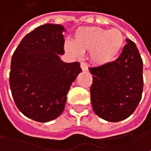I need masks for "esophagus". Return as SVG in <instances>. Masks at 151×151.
Masks as SVG:
<instances>
[{
  "mask_svg": "<svg viewBox=\"0 0 151 151\" xmlns=\"http://www.w3.org/2000/svg\"><path fill=\"white\" fill-rule=\"evenodd\" d=\"M80 67H81V68H82V70H83V71H87V70H88V65H87V63H86V62L82 61V62L80 63Z\"/></svg>",
  "mask_w": 151,
  "mask_h": 151,
  "instance_id": "esophagus-1",
  "label": "esophagus"
}]
</instances>
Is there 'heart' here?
<instances>
[{
  "label": "heart",
  "mask_w": 151,
  "mask_h": 151,
  "mask_svg": "<svg viewBox=\"0 0 151 151\" xmlns=\"http://www.w3.org/2000/svg\"><path fill=\"white\" fill-rule=\"evenodd\" d=\"M124 44V37L118 29L81 27L76 31L73 41L65 42V49L74 57H81L84 51H91L94 63L104 65L113 61Z\"/></svg>",
  "instance_id": "1"
}]
</instances>
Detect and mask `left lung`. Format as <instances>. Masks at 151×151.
<instances>
[{"mask_svg":"<svg viewBox=\"0 0 151 151\" xmlns=\"http://www.w3.org/2000/svg\"><path fill=\"white\" fill-rule=\"evenodd\" d=\"M115 60L91 67V99L94 112L103 120L118 122L128 118L142 98L143 60L136 44L127 39Z\"/></svg>","mask_w":151,"mask_h":151,"instance_id":"1","label":"left lung"}]
</instances>
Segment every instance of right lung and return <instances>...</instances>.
Returning a JSON list of instances; mask_svg holds the SVG:
<instances>
[{
    "label": "right lung",
    "instance_id": "add662e5",
    "mask_svg": "<svg viewBox=\"0 0 151 151\" xmlns=\"http://www.w3.org/2000/svg\"><path fill=\"white\" fill-rule=\"evenodd\" d=\"M64 27L46 24L28 33L11 60L9 84L24 115L38 122L56 119L65 109L72 83L82 71L78 62L65 63Z\"/></svg>",
    "mask_w": 151,
    "mask_h": 151
}]
</instances>
